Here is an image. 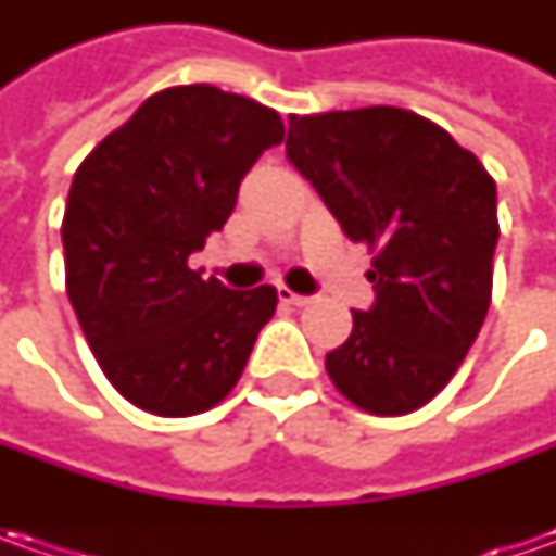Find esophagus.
I'll use <instances>...</instances> for the list:
<instances>
[{
    "instance_id": "esophagus-1",
    "label": "esophagus",
    "mask_w": 556,
    "mask_h": 556,
    "mask_svg": "<svg viewBox=\"0 0 556 556\" xmlns=\"http://www.w3.org/2000/svg\"><path fill=\"white\" fill-rule=\"evenodd\" d=\"M278 300L288 303V306H309L312 296H303V293H293L290 288H278Z\"/></svg>"
}]
</instances>
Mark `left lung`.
<instances>
[{"label":"left lung","mask_w":556,"mask_h":556,"mask_svg":"<svg viewBox=\"0 0 556 556\" xmlns=\"http://www.w3.org/2000/svg\"><path fill=\"white\" fill-rule=\"evenodd\" d=\"M288 161L374 250V306L325 358L333 387L368 415H408L455 377L485 321L495 179L442 126L387 104L293 114Z\"/></svg>","instance_id":"1"}]
</instances>
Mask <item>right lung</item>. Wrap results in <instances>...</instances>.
<instances>
[{"label": "right lung", "instance_id": "right-lung-1", "mask_svg": "<svg viewBox=\"0 0 556 556\" xmlns=\"http://www.w3.org/2000/svg\"><path fill=\"white\" fill-rule=\"evenodd\" d=\"M281 139L278 111L198 83L148 98L79 163L61 225L67 296L104 377L141 412L219 405L275 315V288L228 290L188 256Z\"/></svg>", "mask_w": 556, "mask_h": 556}]
</instances>
